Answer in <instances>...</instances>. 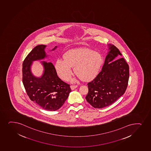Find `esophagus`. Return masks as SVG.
Wrapping results in <instances>:
<instances>
[{"instance_id": "34e87169", "label": "esophagus", "mask_w": 151, "mask_h": 151, "mask_svg": "<svg viewBox=\"0 0 151 151\" xmlns=\"http://www.w3.org/2000/svg\"><path fill=\"white\" fill-rule=\"evenodd\" d=\"M77 85H71V86H70V88L72 90H74L75 88H76L77 87Z\"/></svg>"}]
</instances>
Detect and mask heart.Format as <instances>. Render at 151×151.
I'll use <instances>...</instances> for the list:
<instances>
[{"instance_id": "1", "label": "heart", "mask_w": 151, "mask_h": 151, "mask_svg": "<svg viewBox=\"0 0 151 151\" xmlns=\"http://www.w3.org/2000/svg\"><path fill=\"white\" fill-rule=\"evenodd\" d=\"M103 64V58L99 52L88 48L70 50L58 59L55 69L60 78L66 81L72 74V67H74L75 74L84 81L94 79L99 74Z\"/></svg>"}]
</instances>
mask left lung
I'll list each match as a JSON object with an SVG mask.
<instances>
[{"label":"left lung","instance_id":"obj_1","mask_svg":"<svg viewBox=\"0 0 151 151\" xmlns=\"http://www.w3.org/2000/svg\"><path fill=\"white\" fill-rule=\"evenodd\" d=\"M101 71L93 81L88 83V93L86 99L95 109H102L114 103L122 96L127 88L129 79V65L120 51L109 44Z\"/></svg>","mask_w":151,"mask_h":151}]
</instances>
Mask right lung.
<instances>
[{"label": "right lung", "mask_w": 151, "mask_h": 151, "mask_svg": "<svg viewBox=\"0 0 151 151\" xmlns=\"http://www.w3.org/2000/svg\"><path fill=\"white\" fill-rule=\"evenodd\" d=\"M46 45H38L27 56L22 64V82L29 99L42 108L49 111L58 110L64 104L71 91L70 85L57 76L54 65L41 61L44 69L40 77L32 74V66L34 61L42 60L49 57ZM57 47L55 46L51 51Z\"/></svg>", "instance_id": "obj_1"}]
</instances>
